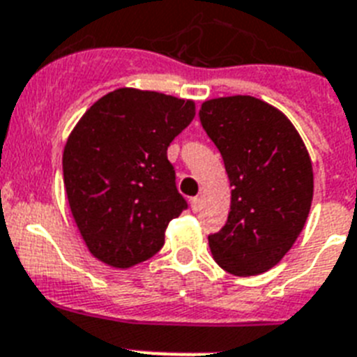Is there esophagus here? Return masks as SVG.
<instances>
[{"label": "esophagus", "mask_w": 357, "mask_h": 357, "mask_svg": "<svg viewBox=\"0 0 357 357\" xmlns=\"http://www.w3.org/2000/svg\"><path fill=\"white\" fill-rule=\"evenodd\" d=\"M190 204H191V211L199 213L200 211V206H202V200H200L199 197H193V199L190 200Z\"/></svg>", "instance_id": "esophagus-1"}]
</instances>
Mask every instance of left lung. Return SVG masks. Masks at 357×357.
I'll list each match as a JSON object with an SVG mask.
<instances>
[{"mask_svg": "<svg viewBox=\"0 0 357 357\" xmlns=\"http://www.w3.org/2000/svg\"><path fill=\"white\" fill-rule=\"evenodd\" d=\"M199 117L233 185L227 222L209 234L213 258L236 276L266 273L309 216L314 176L305 144L280 109L257 97L206 100Z\"/></svg>", "mask_w": 357, "mask_h": 357, "instance_id": "obj_1", "label": "left lung"}]
</instances>
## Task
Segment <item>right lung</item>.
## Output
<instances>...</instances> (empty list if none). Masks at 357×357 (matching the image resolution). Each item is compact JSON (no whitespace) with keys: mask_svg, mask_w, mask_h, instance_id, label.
<instances>
[{"mask_svg":"<svg viewBox=\"0 0 357 357\" xmlns=\"http://www.w3.org/2000/svg\"><path fill=\"white\" fill-rule=\"evenodd\" d=\"M193 117V100L119 88L90 106L70 133L66 197L97 260L126 269L160 251L167 224L188 209L167 146Z\"/></svg>","mask_w":357,"mask_h":357,"instance_id":"obj_1","label":"right lung"}]
</instances>
